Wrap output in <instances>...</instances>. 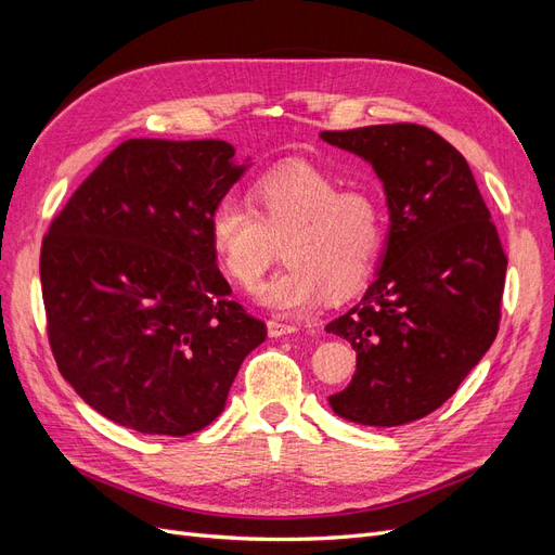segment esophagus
I'll return each mask as SVG.
<instances>
[{
	"instance_id": "obj_1",
	"label": "esophagus",
	"mask_w": 555,
	"mask_h": 555,
	"mask_svg": "<svg viewBox=\"0 0 555 555\" xmlns=\"http://www.w3.org/2000/svg\"><path fill=\"white\" fill-rule=\"evenodd\" d=\"M296 331H298V326H294V324H284V322H278V319H268V333H271L273 338H280V335H289Z\"/></svg>"
}]
</instances>
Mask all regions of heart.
I'll use <instances>...</instances> for the list:
<instances>
[{
  "instance_id": "1",
  "label": "heart",
  "mask_w": 555,
  "mask_h": 555,
  "mask_svg": "<svg viewBox=\"0 0 555 555\" xmlns=\"http://www.w3.org/2000/svg\"><path fill=\"white\" fill-rule=\"evenodd\" d=\"M249 206L224 196L208 215V238L224 275L251 289L284 241L289 266L257 289L263 306L296 314L324 289L343 296L371 275L384 241L379 201L365 190H340L338 178L289 164L249 190Z\"/></svg>"
}]
</instances>
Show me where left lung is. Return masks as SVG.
Wrapping results in <instances>:
<instances>
[{"mask_svg": "<svg viewBox=\"0 0 555 555\" xmlns=\"http://www.w3.org/2000/svg\"><path fill=\"white\" fill-rule=\"evenodd\" d=\"M319 137L373 164L391 210L375 282L326 326L357 349L354 377L328 402L363 426L410 424L493 345L507 255L465 157L440 133L398 122Z\"/></svg>", "mask_w": 555, "mask_h": 555, "instance_id": "8db88e82", "label": "left lung"}]
</instances>
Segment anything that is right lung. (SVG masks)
<instances>
[{"mask_svg":"<svg viewBox=\"0 0 555 555\" xmlns=\"http://www.w3.org/2000/svg\"><path fill=\"white\" fill-rule=\"evenodd\" d=\"M224 141L131 139L82 180L41 243L48 343L62 377L147 435L212 424L266 324L231 300L208 215L245 164Z\"/></svg>","mask_w":555,"mask_h":555,"instance_id":"obj_1","label":"right lung"}]
</instances>
